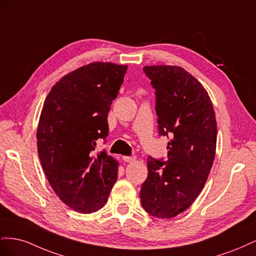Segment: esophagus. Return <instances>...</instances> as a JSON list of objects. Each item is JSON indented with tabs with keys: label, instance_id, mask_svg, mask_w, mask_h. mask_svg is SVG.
Segmentation results:
<instances>
[{
	"label": "esophagus",
	"instance_id": "esophagus-1",
	"mask_svg": "<svg viewBox=\"0 0 256 256\" xmlns=\"http://www.w3.org/2000/svg\"><path fill=\"white\" fill-rule=\"evenodd\" d=\"M122 160L126 161V162H134L136 160V157H129V156H124Z\"/></svg>",
	"mask_w": 256,
	"mask_h": 256
}]
</instances>
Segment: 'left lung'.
<instances>
[{
  "instance_id": "obj_1",
  "label": "left lung",
  "mask_w": 256,
  "mask_h": 256,
  "mask_svg": "<svg viewBox=\"0 0 256 256\" xmlns=\"http://www.w3.org/2000/svg\"><path fill=\"white\" fill-rule=\"evenodd\" d=\"M143 70L156 88L159 134L172 140L166 162L147 159L141 204L156 218L170 219L188 209L206 184L216 154V114L202 83L182 67L152 65Z\"/></svg>"
}]
</instances>
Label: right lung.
I'll list each match as a JSON object with an SVG mask.
<instances>
[{
  "mask_svg": "<svg viewBox=\"0 0 256 256\" xmlns=\"http://www.w3.org/2000/svg\"><path fill=\"white\" fill-rule=\"evenodd\" d=\"M127 68L109 62L76 68L44 102L36 134L42 166L62 202L81 214L102 209L118 180V161L92 150L108 136V113Z\"/></svg>",
  "mask_w": 256,
  "mask_h": 256,
  "instance_id": "right-lung-1",
  "label": "right lung"
}]
</instances>
